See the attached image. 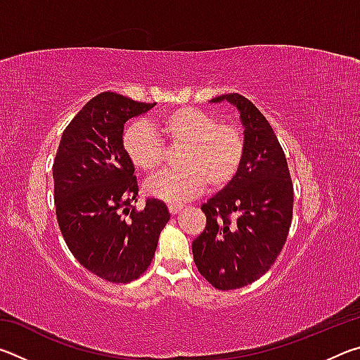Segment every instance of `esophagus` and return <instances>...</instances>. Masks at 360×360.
<instances>
[{"mask_svg": "<svg viewBox=\"0 0 360 360\" xmlns=\"http://www.w3.org/2000/svg\"><path fill=\"white\" fill-rule=\"evenodd\" d=\"M182 208H184V205H181V203H169L168 205V210H169V212H172L173 216L178 214V212H181Z\"/></svg>", "mask_w": 360, "mask_h": 360, "instance_id": "obj_1", "label": "esophagus"}]
</instances>
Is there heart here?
Returning <instances> with one entry per match:
<instances>
[{
    "instance_id": "heart-1",
    "label": "heart",
    "mask_w": 360,
    "mask_h": 360,
    "mask_svg": "<svg viewBox=\"0 0 360 360\" xmlns=\"http://www.w3.org/2000/svg\"><path fill=\"white\" fill-rule=\"evenodd\" d=\"M165 141L184 144L176 172H165L146 182V191L165 202L178 203L197 197L208 184L221 188L235 178L245 157V135L238 125L219 122L198 108L184 106L162 115L154 127L133 122L124 131L122 144L130 162L144 173H154L163 163Z\"/></svg>"
}]
</instances>
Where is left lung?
Here are the masks:
<instances>
[{
    "label": "left lung",
    "instance_id": "obj_1",
    "mask_svg": "<svg viewBox=\"0 0 360 360\" xmlns=\"http://www.w3.org/2000/svg\"><path fill=\"white\" fill-rule=\"evenodd\" d=\"M245 127V157L233 179L202 206L206 229L192 243L193 260L219 290L240 289L270 270L292 221L294 187L288 162L271 125L251 101L227 94ZM233 214L235 221L228 217Z\"/></svg>",
    "mask_w": 360,
    "mask_h": 360
}]
</instances>
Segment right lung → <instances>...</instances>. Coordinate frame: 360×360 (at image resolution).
Here are the masks:
<instances>
[{
    "label": "right lung",
    "mask_w": 360,
    "mask_h": 360,
    "mask_svg": "<svg viewBox=\"0 0 360 360\" xmlns=\"http://www.w3.org/2000/svg\"><path fill=\"white\" fill-rule=\"evenodd\" d=\"M155 103H139L114 92L90 100L63 131L53 160L57 221L79 264L109 283L125 284L148 270L158 236L169 221L160 200L144 210L135 167L122 144L125 122Z\"/></svg>",
    "instance_id": "obj_1"
}]
</instances>
